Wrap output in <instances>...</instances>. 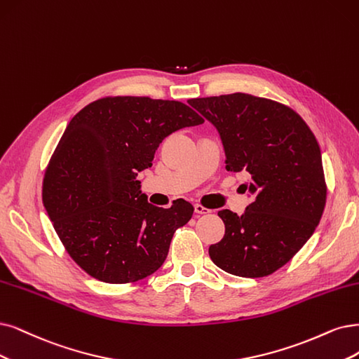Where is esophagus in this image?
<instances>
[{
  "label": "esophagus",
  "instance_id": "34e87169",
  "mask_svg": "<svg viewBox=\"0 0 359 359\" xmlns=\"http://www.w3.org/2000/svg\"><path fill=\"white\" fill-rule=\"evenodd\" d=\"M195 213L196 215H208V213H211V211L208 208L203 207L201 204H195Z\"/></svg>",
  "mask_w": 359,
  "mask_h": 359
}]
</instances>
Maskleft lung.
<instances>
[{
    "instance_id": "8db88e82",
    "label": "left lung",
    "mask_w": 359,
    "mask_h": 359,
    "mask_svg": "<svg viewBox=\"0 0 359 359\" xmlns=\"http://www.w3.org/2000/svg\"><path fill=\"white\" fill-rule=\"evenodd\" d=\"M189 104L217 130L226 170L245 172L251 201L238 216L220 210L224 236L208 253L224 272L266 276L306 244L325 207L318 142L287 106L245 93L192 99Z\"/></svg>"
}]
</instances>
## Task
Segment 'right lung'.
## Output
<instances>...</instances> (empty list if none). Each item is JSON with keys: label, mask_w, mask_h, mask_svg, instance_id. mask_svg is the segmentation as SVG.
Returning a JSON list of instances; mask_svg holds the SVG:
<instances>
[{"label": "right lung", "mask_w": 359, "mask_h": 359, "mask_svg": "<svg viewBox=\"0 0 359 359\" xmlns=\"http://www.w3.org/2000/svg\"><path fill=\"white\" fill-rule=\"evenodd\" d=\"M189 106L149 97H106L66 126L46 170L43 203L69 256L109 284L139 281L163 266L176 229L194 207L161 208L142 194L137 172L172 131L203 124Z\"/></svg>", "instance_id": "right-lung-1"}]
</instances>
